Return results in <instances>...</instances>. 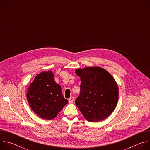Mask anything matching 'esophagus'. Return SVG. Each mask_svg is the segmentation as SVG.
Returning a JSON list of instances; mask_svg holds the SVG:
<instances>
[{
	"label": "esophagus",
	"instance_id": "obj_1",
	"mask_svg": "<svg viewBox=\"0 0 150 150\" xmlns=\"http://www.w3.org/2000/svg\"><path fill=\"white\" fill-rule=\"evenodd\" d=\"M68 101L69 102V103H72L74 101V97H70L69 99H68Z\"/></svg>",
	"mask_w": 150,
	"mask_h": 150
}]
</instances>
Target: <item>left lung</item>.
<instances>
[{
	"label": "left lung",
	"mask_w": 150,
	"mask_h": 150,
	"mask_svg": "<svg viewBox=\"0 0 150 150\" xmlns=\"http://www.w3.org/2000/svg\"><path fill=\"white\" fill-rule=\"evenodd\" d=\"M81 78V91L75 104L89 122H97L112 114L117 104L119 88L112 75L99 67L75 71Z\"/></svg>",
	"instance_id": "8db88e82"
}]
</instances>
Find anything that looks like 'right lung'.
<instances>
[{"instance_id":"right-lung-1","label":"right lung","mask_w":150,"mask_h":150,"mask_svg":"<svg viewBox=\"0 0 150 150\" xmlns=\"http://www.w3.org/2000/svg\"><path fill=\"white\" fill-rule=\"evenodd\" d=\"M27 98L33 111L41 118L49 120L55 118L68 103L51 71L40 73L34 78L28 88Z\"/></svg>"}]
</instances>
